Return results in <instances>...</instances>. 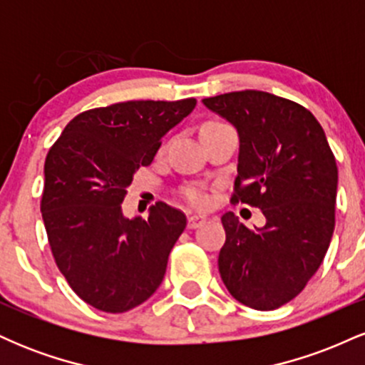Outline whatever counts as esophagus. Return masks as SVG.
I'll list each match as a JSON object with an SVG mask.
<instances>
[{"instance_id":"esophagus-1","label":"esophagus","mask_w":365,"mask_h":365,"mask_svg":"<svg viewBox=\"0 0 365 365\" xmlns=\"http://www.w3.org/2000/svg\"><path fill=\"white\" fill-rule=\"evenodd\" d=\"M204 223H206V216L202 215H190L187 220L188 228H199V226H202Z\"/></svg>"}]
</instances>
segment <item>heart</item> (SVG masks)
I'll return each instance as SVG.
<instances>
[{
	"instance_id": "heart-1",
	"label": "heart",
	"mask_w": 365,
	"mask_h": 365,
	"mask_svg": "<svg viewBox=\"0 0 365 365\" xmlns=\"http://www.w3.org/2000/svg\"><path fill=\"white\" fill-rule=\"evenodd\" d=\"M215 123H220V121H207V123H204L202 127H206V125H215ZM185 195H187V199L194 204V206H206L207 200H209L207 195L204 194L202 190H199V188H194V187L187 188Z\"/></svg>"
}]
</instances>
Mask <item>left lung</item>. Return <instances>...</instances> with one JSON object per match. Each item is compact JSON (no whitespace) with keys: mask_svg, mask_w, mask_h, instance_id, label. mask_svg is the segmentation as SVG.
Returning a JSON list of instances; mask_svg holds the SVG:
<instances>
[{"mask_svg":"<svg viewBox=\"0 0 365 365\" xmlns=\"http://www.w3.org/2000/svg\"><path fill=\"white\" fill-rule=\"evenodd\" d=\"M240 139L233 202L259 207L262 228L232 211L221 216L226 242L217 267L238 302L273 311L290 302L319 269L334 230L338 168L311 111L262 91L202 99Z\"/></svg>","mask_w":365,"mask_h":365,"instance_id":"obj_1","label":"left lung"}]
</instances>
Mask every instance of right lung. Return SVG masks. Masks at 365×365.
Returning <instances> with one entry per match:
<instances>
[{
    "instance_id": "add662e5",
    "label": "right lung",
    "mask_w": 365,
    "mask_h": 365,
    "mask_svg": "<svg viewBox=\"0 0 365 365\" xmlns=\"http://www.w3.org/2000/svg\"><path fill=\"white\" fill-rule=\"evenodd\" d=\"M197 101H127L83 111L66 125L44 163L41 212L58 269L103 312H127L161 284L187 226L182 211L156 202L149 216H123L133 175L149 166L166 132Z\"/></svg>"
}]
</instances>
